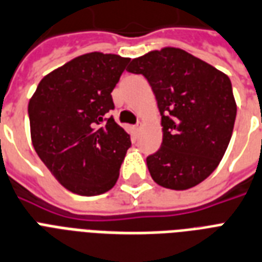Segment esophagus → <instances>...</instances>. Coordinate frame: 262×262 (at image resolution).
I'll use <instances>...</instances> for the list:
<instances>
[{
	"mask_svg": "<svg viewBox=\"0 0 262 262\" xmlns=\"http://www.w3.org/2000/svg\"><path fill=\"white\" fill-rule=\"evenodd\" d=\"M142 128V123H138V124L133 125V129H134V133H138L139 129Z\"/></svg>",
	"mask_w": 262,
	"mask_h": 262,
	"instance_id": "esophagus-1",
	"label": "esophagus"
}]
</instances>
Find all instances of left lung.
<instances>
[{
  "instance_id": "left-lung-1",
  "label": "left lung",
  "mask_w": 262,
  "mask_h": 262,
  "mask_svg": "<svg viewBox=\"0 0 262 262\" xmlns=\"http://www.w3.org/2000/svg\"><path fill=\"white\" fill-rule=\"evenodd\" d=\"M127 71L147 79L161 113V147L146 159L150 176L171 190L204 182L222 161L234 129L230 78L171 46L133 58Z\"/></svg>"
}]
</instances>
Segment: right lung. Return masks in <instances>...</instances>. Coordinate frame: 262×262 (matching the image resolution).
<instances>
[{
  "instance_id": "1",
  "label": "right lung",
  "mask_w": 262,
  "mask_h": 262,
  "mask_svg": "<svg viewBox=\"0 0 262 262\" xmlns=\"http://www.w3.org/2000/svg\"><path fill=\"white\" fill-rule=\"evenodd\" d=\"M128 62L119 54H82L46 75L30 98L32 146L74 194L99 195L119 179L131 142L105 115L115 108L111 93Z\"/></svg>"
}]
</instances>
